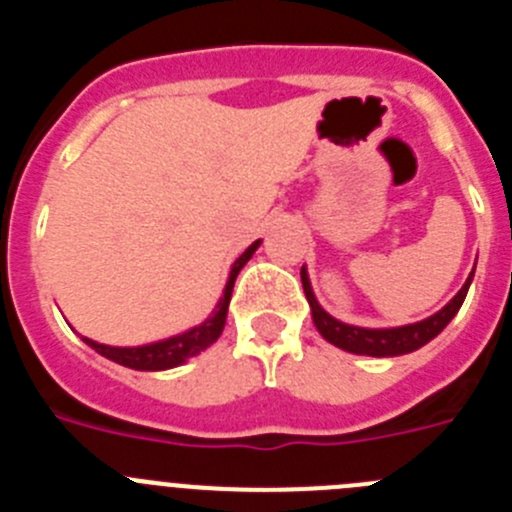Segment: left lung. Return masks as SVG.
I'll return each mask as SVG.
<instances>
[{
	"mask_svg": "<svg viewBox=\"0 0 512 512\" xmlns=\"http://www.w3.org/2000/svg\"><path fill=\"white\" fill-rule=\"evenodd\" d=\"M302 277V287H305V297L312 307V320H315V328L320 330V336L325 338L328 343L333 346L343 348V351H351V354H364V356H400V354H410L415 348L425 346V343L436 338L446 325L451 323L456 312H459L461 302L467 297V289L472 284L474 271L469 274L467 284L456 292L454 300L449 305L438 310L436 315L431 318L420 320V323L413 325H402V328H382V330H374V328H356V325H346V323H338L336 318H330L328 312L318 305L315 295H312V287H310V279H307V271L302 266L300 271Z\"/></svg>",
	"mask_w": 512,
	"mask_h": 512,
	"instance_id": "8db88e82",
	"label": "left lung"
}]
</instances>
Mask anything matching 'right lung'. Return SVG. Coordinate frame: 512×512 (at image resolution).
<instances>
[{"label":"right lung","mask_w":512,"mask_h":512,"mask_svg":"<svg viewBox=\"0 0 512 512\" xmlns=\"http://www.w3.org/2000/svg\"><path fill=\"white\" fill-rule=\"evenodd\" d=\"M259 243L261 241L251 243V246L238 256V261H235L233 269H230L228 284H225V295L220 297V302H217V310L212 312L205 323L197 325V328L187 330V333H182V336L166 338V341H158V343H151V346H138V348L104 346V343L89 341V338H84V341H87L94 351L107 356V359L117 361V364L122 366H130V369H140V372H158V369H171V366L184 364V361L197 356L200 351H205L207 346H212V343L220 338L225 325V315H228L230 295H233L235 277H238V271L246 266V261L251 259L253 251L259 248Z\"/></svg>","instance_id":"add662e5"}]
</instances>
